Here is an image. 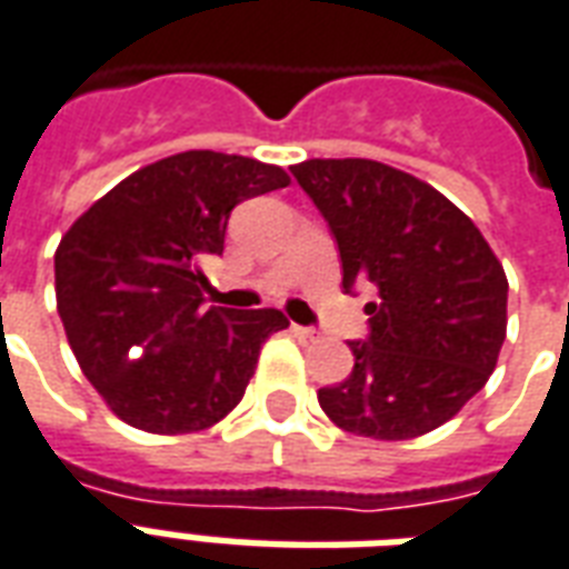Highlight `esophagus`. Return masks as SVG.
I'll use <instances>...</instances> for the list:
<instances>
[{"label":"esophagus","mask_w":569,"mask_h":569,"mask_svg":"<svg viewBox=\"0 0 569 569\" xmlns=\"http://www.w3.org/2000/svg\"><path fill=\"white\" fill-rule=\"evenodd\" d=\"M293 336L302 341H318L320 332L318 330H309V327H293Z\"/></svg>","instance_id":"1"}]
</instances>
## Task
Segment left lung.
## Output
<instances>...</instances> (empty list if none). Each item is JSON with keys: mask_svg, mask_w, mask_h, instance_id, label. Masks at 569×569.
I'll list each match as a JSON object with an SVG mask.
<instances>
[{"mask_svg": "<svg viewBox=\"0 0 569 569\" xmlns=\"http://www.w3.org/2000/svg\"><path fill=\"white\" fill-rule=\"evenodd\" d=\"M339 242L341 284L371 281L369 341L353 371L320 387L339 429L408 441L438 429L486 387L507 336V276L462 209L429 182L371 158L293 164Z\"/></svg>", "mask_w": 569, "mask_h": 569, "instance_id": "1", "label": "left lung"}]
</instances>
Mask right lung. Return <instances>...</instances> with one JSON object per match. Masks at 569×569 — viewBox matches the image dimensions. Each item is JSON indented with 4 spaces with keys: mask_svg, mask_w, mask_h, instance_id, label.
<instances>
[{
    "mask_svg": "<svg viewBox=\"0 0 569 569\" xmlns=\"http://www.w3.org/2000/svg\"><path fill=\"white\" fill-rule=\"evenodd\" d=\"M290 186L279 164L188 149L134 170L66 230L57 309L77 366L119 420L152 435L212 429L237 408L279 309L203 302V260L230 209Z\"/></svg>",
    "mask_w": 569,
    "mask_h": 569,
    "instance_id": "1",
    "label": "right lung"
}]
</instances>
